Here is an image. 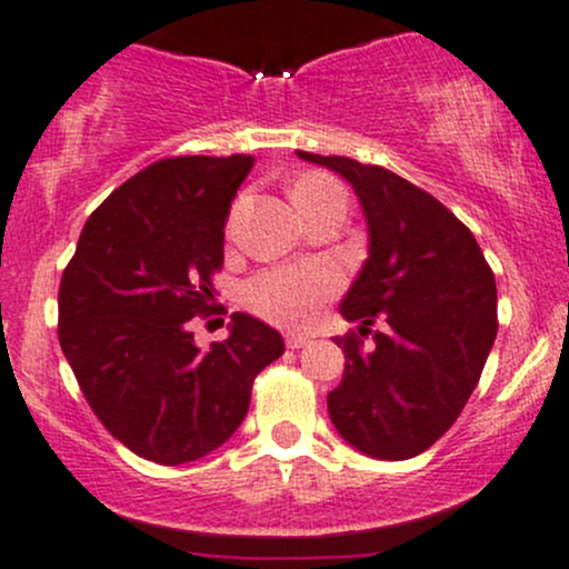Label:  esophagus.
<instances>
[{"mask_svg": "<svg viewBox=\"0 0 569 569\" xmlns=\"http://www.w3.org/2000/svg\"><path fill=\"white\" fill-rule=\"evenodd\" d=\"M310 342H312V335H302V331H289V335H286V348L291 350L305 348V345Z\"/></svg>", "mask_w": 569, "mask_h": 569, "instance_id": "esophagus-1", "label": "esophagus"}]
</instances>
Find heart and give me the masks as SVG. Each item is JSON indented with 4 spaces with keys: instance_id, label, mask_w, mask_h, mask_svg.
Returning <instances> with one entry per match:
<instances>
[{
    "instance_id": "heart-1",
    "label": "heart",
    "mask_w": 569,
    "mask_h": 569,
    "mask_svg": "<svg viewBox=\"0 0 569 569\" xmlns=\"http://www.w3.org/2000/svg\"><path fill=\"white\" fill-rule=\"evenodd\" d=\"M293 202L310 206L329 198H342V189L321 176H307L293 187ZM342 289V272L329 262L276 264L257 272L246 283V302L257 316L280 326H307Z\"/></svg>"
}]
</instances>
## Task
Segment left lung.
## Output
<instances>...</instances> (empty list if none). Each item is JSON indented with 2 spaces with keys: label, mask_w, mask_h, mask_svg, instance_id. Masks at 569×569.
Returning <instances> with one entry per match:
<instances>
[{
  "label": "left lung",
  "mask_w": 569,
  "mask_h": 569,
  "mask_svg": "<svg viewBox=\"0 0 569 569\" xmlns=\"http://www.w3.org/2000/svg\"><path fill=\"white\" fill-rule=\"evenodd\" d=\"M297 154L350 181L369 227V259L339 307L358 335L335 339L345 371L329 417L358 452L407 460L452 428L479 382L498 337L495 276L473 232L426 189L380 166Z\"/></svg>",
  "instance_id": "8db88e82"
}]
</instances>
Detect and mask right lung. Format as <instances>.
I'll return each instance as SVG.
<instances>
[{
	"mask_svg": "<svg viewBox=\"0 0 569 569\" xmlns=\"http://www.w3.org/2000/svg\"><path fill=\"white\" fill-rule=\"evenodd\" d=\"M251 168V154L152 162L90 213L63 270V356L103 428L143 460L181 466L221 447L259 371L283 356V337L246 312L208 352L189 331L213 299L227 217Z\"/></svg>",
	"mask_w": 569,
	"mask_h": 569,
	"instance_id": "add662e5",
	"label": "right lung"
}]
</instances>
